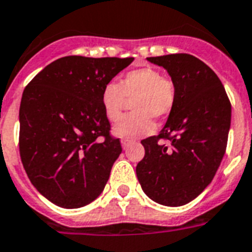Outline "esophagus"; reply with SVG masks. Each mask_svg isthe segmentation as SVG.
<instances>
[{"instance_id": "obj_1", "label": "esophagus", "mask_w": 252, "mask_h": 252, "mask_svg": "<svg viewBox=\"0 0 252 252\" xmlns=\"http://www.w3.org/2000/svg\"><path fill=\"white\" fill-rule=\"evenodd\" d=\"M130 145H132V141H129V140H122V146H123V149H124V150H126V149H128V147H129Z\"/></svg>"}]
</instances>
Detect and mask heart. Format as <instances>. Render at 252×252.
Returning a JSON list of instances; mask_svg holds the SVG:
<instances>
[{
	"label": "heart",
	"instance_id": "heart-1",
	"mask_svg": "<svg viewBox=\"0 0 252 252\" xmlns=\"http://www.w3.org/2000/svg\"><path fill=\"white\" fill-rule=\"evenodd\" d=\"M132 101V114L123 116L114 126V134L134 140L154 130L153 118L161 119L172 111L176 103V87L172 80L159 69L142 67L124 73L119 84L108 83L101 95L106 118L116 122L123 114L126 101Z\"/></svg>",
	"mask_w": 252,
	"mask_h": 252
}]
</instances>
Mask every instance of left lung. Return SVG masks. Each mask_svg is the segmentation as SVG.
Masks as SVG:
<instances>
[{
  "label": "left lung",
  "mask_w": 252,
  "mask_h": 252,
  "mask_svg": "<svg viewBox=\"0 0 252 252\" xmlns=\"http://www.w3.org/2000/svg\"><path fill=\"white\" fill-rule=\"evenodd\" d=\"M147 61L167 69L176 103L158 136L141 141L145 157L136 167L137 179L150 199L179 207L197 198L216 175L228 144L232 106L218 75L200 59L169 54Z\"/></svg>",
  "instance_id": "8db88e82"
}]
</instances>
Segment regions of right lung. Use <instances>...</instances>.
Here are the masks:
<instances>
[{
    "mask_svg": "<svg viewBox=\"0 0 252 252\" xmlns=\"http://www.w3.org/2000/svg\"><path fill=\"white\" fill-rule=\"evenodd\" d=\"M133 58L63 57L26 87L19 108L20 159L52 203L79 208L103 191L122 153L101 103L103 88Z\"/></svg>",
    "mask_w": 252,
    "mask_h": 252,
    "instance_id": "right-lung-1",
    "label": "right lung"
}]
</instances>
